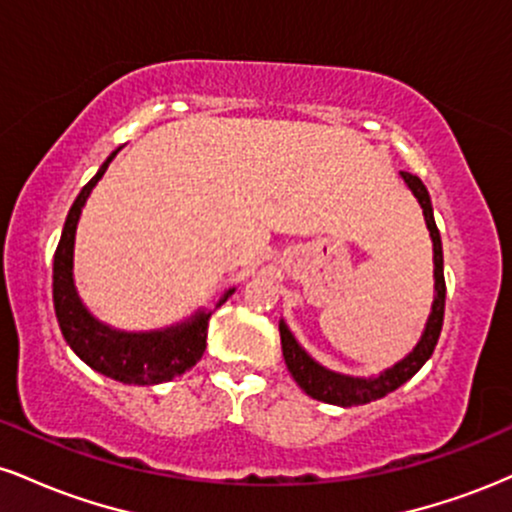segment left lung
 <instances>
[{"label": "left lung", "mask_w": 512, "mask_h": 512, "mask_svg": "<svg viewBox=\"0 0 512 512\" xmlns=\"http://www.w3.org/2000/svg\"><path fill=\"white\" fill-rule=\"evenodd\" d=\"M402 180L407 182L411 195L416 197V202L424 209L426 228L431 233L433 243V303L431 313H428L426 327L421 332L419 342L414 349L409 351L402 361H397L395 366L385 368L383 373L370 375V378H358V375H344L337 370L325 368L322 363H317L308 351L298 344V339L293 337L284 320H279V334H281V351H284V361L289 373L293 375L298 387L310 395L317 402L337 404V407H356V404H368L373 399H380L390 392H395L399 385L407 383L409 378H414L419 373L421 366L431 358L433 349H436L440 330H443V313H445V276H443V243H440V233L433 219V207H431V195H428L426 185L416 175L411 173H399Z\"/></svg>", "instance_id": "1"}]
</instances>
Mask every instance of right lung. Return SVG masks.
Returning a JSON list of instances; mask_svg holds the SVG:
<instances>
[{"label": "right lung", "mask_w": 512, "mask_h": 512, "mask_svg": "<svg viewBox=\"0 0 512 512\" xmlns=\"http://www.w3.org/2000/svg\"><path fill=\"white\" fill-rule=\"evenodd\" d=\"M117 151L105 158L103 166L86 182L84 190L79 192L72 209H69L60 245L55 250V262H52V301H55V315L60 322L64 342L72 346L74 354L86 366H91L105 378L117 380V383L158 385L178 378L202 358L204 349H207L211 310L199 308L187 320L161 327V330L125 332L105 325L81 301L74 281L76 226H79L81 209H84L88 195L105 175ZM233 291L236 289L223 293L216 301V308L226 303L233 296Z\"/></svg>", "instance_id": "add662e5"}]
</instances>
